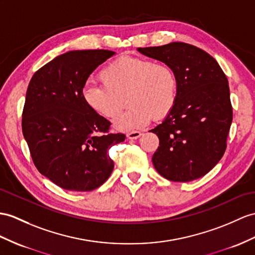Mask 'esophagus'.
I'll return each instance as SVG.
<instances>
[{
    "label": "esophagus",
    "instance_id": "34e87169",
    "mask_svg": "<svg viewBox=\"0 0 255 255\" xmlns=\"http://www.w3.org/2000/svg\"><path fill=\"white\" fill-rule=\"evenodd\" d=\"M141 136V133L138 132V131H135V132H129L127 134V137L128 139H137L138 137H140Z\"/></svg>",
    "mask_w": 255,
    "mask_h": 255
}]
</instances>
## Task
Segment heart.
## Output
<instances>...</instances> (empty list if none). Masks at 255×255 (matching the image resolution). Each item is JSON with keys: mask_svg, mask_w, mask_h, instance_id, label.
<instances>
[{"mask_svg": "<svg viewBox=\"0 0 255 255\" xmlns=\"http://www.w3.org/2000/svg\"><path fill=\"white\" fill-rule=\"evenodd\" d=\"M102 83H88L82 99L93 113L114 120L124 106L128 109L115 122L120 131L139 128L171 114L177 101L178 80L174 70L150 59L121 56L99 72Z\"/></svg>", "mask_w": 255, "mask_h": 255, "instance_id": "b5f03b06", "label": "heart"}]
</instances>
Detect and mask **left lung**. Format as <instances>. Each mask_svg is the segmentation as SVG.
<instances>
[{"label": "left lung", "mask_w": 255, "mask_h": 255, "mask_svg": "<svg viewBox=\"0 0 255 255\" xmlns=\"http://www.w3.org/2000/svg\"><path fill=\"white\" fill-rule=\"evenodd\" d=\"M137 51L170 66L178 80L174 109L150 129L160 140L152 156L154 169L173 182L202 177L224 154L233 121L225 73L212 56L187 43Z\"/></svg>", "instance_id": "left-lung-1"}]
</instances>
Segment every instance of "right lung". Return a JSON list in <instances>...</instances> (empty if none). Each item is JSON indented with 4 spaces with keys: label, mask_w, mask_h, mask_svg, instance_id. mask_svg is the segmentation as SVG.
Wrapping results in <instances>:
<instances>
[{
    "label": "right lung",
    "mask_w": 255,
    "mask_h": 255,
    "mask_svg": "<svg viewBox=\"0 0 255 255\" xmlns=\"http://www.w3.org/2000/svg\"><path fill=\"white\" fill-rule=\"evenodd\" d=\"M114 55L108 49L67 52L30 80L23 137L36 169L64 189L91 191L103 185L115 166L110 147L126 139L124 134H110L111 123L82 99L90 74Z\"/></svg>",
    "instance_id": "add662e5"
}]
</instances>
